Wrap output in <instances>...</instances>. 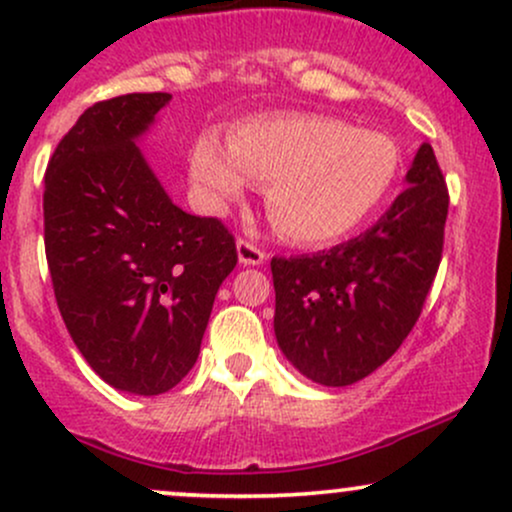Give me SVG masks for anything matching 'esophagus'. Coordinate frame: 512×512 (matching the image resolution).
Instances as JSON below:
<instances>
[{
  "label": "esophagus",
  "instance_id": "esophagus-1",
  "mask_svg": "<svg viewBox=\"0 0 512 512\" xmlns=\"http://www.w3.org/2000/svg\"><path fill=\"white\" fill-rule=\"evenodd\" d=\"M238 260L240 264H245V267H257V264H262L267 260V252L262 248H257L255 243H250V240L240 238L238 240Z\"/></svg>",
  "mask_w": 512,
  "mask_h": 512
}]
</instances>
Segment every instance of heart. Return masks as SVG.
<instances>
[{"mask_svg":"<svg viewBox=\"0 0 512 512\" xmlns=\"http://www.w3.org/2000/svg\"><path fill=\"white\" fill-rule=\"evenodd\" d=\"M399 146L375 129L327 115L255 117L233 127L228 146L202 134L190 178L199 204L221 214L248 180L267 187V214L296 243H330L370 219L395 187Z\"/></svg>","mask_w":512,"mask_h":512,"instance_id":"b5f03b06","label":"heart"}]
</instances>
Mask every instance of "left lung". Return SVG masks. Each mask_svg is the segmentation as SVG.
Returning a JSON list of instances; mask_svg holds the SVG:
<instances>
[{
  "instance_id": "left-lung-1",
  "label": "left lung",
  "mask_w": 512,
  "mask_h": 512,
  "mask_svg": "<svg viewBox=\"0 0 512 512\" xmlns=\"http://www.w3.org/2000/svg\"><path fill=\"white\" fill-rule=\"evenodd\" d=\"M407 182L358 238L315 255L272 257L276 342L313 383H358L419 320L443 257L450 204L431 144L416 151Z\"/></svg>"
}]
</instances>
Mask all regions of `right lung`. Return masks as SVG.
I'll use <instances>...</instances> for the list:
<instances>
[{"mask_svg":"<svg viewBox=\"0 0 512 512\" xmlns=\"http://www.w3.org/2000/svg\"><path fill=\"white\" fill-rule=\"evenodd\" d=\"M168 101L127 93L91 105L45 170V255L64 325L105 383L144 397L195 366L238 262L231 231L175 207L139 151Z\"/></svg>","mask_w":512,"mask_h":512,"instance_id":"right-lung-1","label":"right lung"}]
</instances>
